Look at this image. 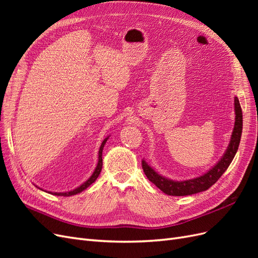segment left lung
<instances>
[{"mask_svg": "<svg viewBox=\"0 0 258 258\" xmlns=\"http://www.w3.org/2000/svg\"><path fill=\"white\" fill-rule=\"evenodd\" d=\"M235 126H233L227 150H226L223 157L208 172L196 178L186 179V181H173V179L158 174L145 160H142V168L147 178L157 186L161 191L169 195V196H188V195H194L209 189L227 170L233 157H235L240 144L242 135V110L237 97H235Z\"/></svg>", "mask_w": 258, "mask_h": 258, "instance_id": "left-lung-1", "label": "left lung"}]
</instances>
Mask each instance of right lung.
<instances>
[{"mask_svg":"<svg viewBox=\"0 0 258 258\" xmlns=\"http://www.w3.org/2000/svg\"><path fill=\"white\" fill-rule=\"evenodd\" d=\"M107 139H108V137L103 140L102 144H101V146H100V148H99V157H98L97 167H96L95 171H93L92 175L87 179V181H86L85 183H83L81 186L77 187V188L71 190V191H66V192H49V191H48V192L51 194V195H54V196H63V197L73 196V195L82 192L83 190H85L86 188H87L88 186H90L93 182H95L96 179L98 178V176H99V174H100V172H101V170H102V152H103V147H104V145H105V143H106V141H107ZM41 189H42V188H41ZM42 190H43V189H42Z\"/></svg>","mask_w":258,"mask_h":258,"instance_id":"add662e5","label":"right lung"}]
</instances>
